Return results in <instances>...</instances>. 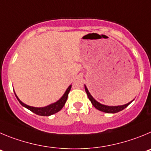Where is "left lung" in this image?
I'll use <instances>...</instances> for the list:
<instances>
[{
	"mask_svg": "<svg viewBox=\"0 0 151 151\" xmlns=\"http://www.w3.org/2000/svg\"><path fill=\"white\" fill-rule=\"evenodd\" d=\"M84 86H85L86 92L88 98H89V99L90 100V101H91V103L92 104V105L94 106L95 108H96V109L99 110V111H102V112H104V113H108V114H115V113H117V112H119V111H123V110L125 109V108H126V107L129 105V104H131L132 101L134 100V99H133L132 101H130V102L127 103V104H123V105H118V106L104 105V104H101V103H99V101H96V99L92 97V95L89 93V90H88L87 87L86 86V85H84Z\"/></svg>",
	"mask_w": 151,
	"mask_h": 151,
	"instance_id": "obj_1",
	"label": "left lung"
}]
</instances>
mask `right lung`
Returning a JSON list of instances; mask_svg holds the SVG:
<instances>
[{"label": "right lung", "instance_id": "add662e5", "mask_svg": "<svg viewBox=\"0 0 151 151\" xmlns=\"http://www.w3.org/2000/svg\"><path fill=\"white\" fill-rule=\"evenodd\" d=\"M70 89H71V85L69 86L68 89H66L65 92V93H64L63 96L58 101L49 104L47 106H45V107H42V108H35V107H32V106L27 105V104H24L22 101H20V99H19L18 96H16V93H15V95H16V99H18V101H19L20 104L23 107L26 108L27 109L30 110V111H32L33 113H35V114H36L37 115H40V116H50V115L54 114L55 113L59 112L60 110H62V108H63L65 104L66 101H67L68 96V93L70 92Z\"/></svg>", "mask_w": 151, "mask_h": 151}]
</instances>
